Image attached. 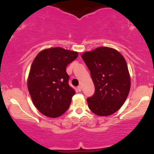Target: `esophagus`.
I'll list each match as a JSON object with an SVG mask.
<instances>
[{
    "label": "esophagus",
    "mask_w": 154,
    "mask_h": 154,
    "mask_svg": "<svg viewBox=\"0 0 154 154\" xmlns=\"http://www.w3.org/2000/svg\"><path fill=\"white\" fill-rule=\"evenodd\" d=\"M77 89H78V91H79V92H81V91H82V87L81 86H79L77 88Z\"/></svg>",
    "instance_id": "obj_1"
}]
</instances>
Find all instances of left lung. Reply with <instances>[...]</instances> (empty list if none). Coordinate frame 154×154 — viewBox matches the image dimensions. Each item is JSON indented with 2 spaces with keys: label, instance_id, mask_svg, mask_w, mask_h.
Instances as JSON below:
<instances>
[{
  "label": "left lung",
  "instance_id": "8db88e82",
  "mask_svg": "<svg viewBox=\"0 0 154 154\" xmlns=\"http://www.w3.org/2000/svg\"><path fill=\"white\" fill-rule=\"evenodd\" d=\"M90 72L95 92L87 101L89 108L99 116H108L125 102L131 88L126 62L121 53L109 47L97 48L82 55Z\"/></svg>",
  "mask_w": 154,
  "mask_h": 154
}]
</instances>
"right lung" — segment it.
Masks as SVG:
<instances>
[{
	"instance_id": "add662e5",
	"label": "right lung",
	"mask_w": 154,
	"mask_h": 154,
	"mask_svg": "<svg viewBox=\"0 0 154 154\" xmlns=\"http://www.w3.org/2000/svg\"><path fill=\"white\" fill-rule=\"evenodd\" d=\"M78 55L77 52L55 47L42 51L35 58L28 88L33 103L43 115L55 118L67 110L75 92L69 85L66 67Z\"/></svg>"
}]
</instances>
